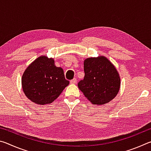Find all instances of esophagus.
I'll return each instance as SVG.
<instances>
[{
    "mask_svg": "<svg viewBox=\"0 0 151 151\" xmlns=\"http://www.w3.org/2000/svg\"><path fill=\"white\" fill-rule=\"evenodd\" d=\"M76 79L75 78H73V79H72V80H71L70 81V83H71V84H76Z\"/></svg>",
    "mask_w": 151,
    "mask_h": 151,
    "instance_id": "obj_1",
    "label": "esophagus"
}]
</instances>
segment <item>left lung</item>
<instances>
[{
  "label": "left lung",
  "instance_id": "1",
  "mask_svg": "<svg viewBox=\"0 0 151 151\" xmlns=\"http://www.w3.org/2000/svg\"><path fill=\"white\" fill-rule=\"evenodd\" d=\"M85 77L78 86L93 104L102 105L118 94L121 78L114 66L103 56L90 57L84 61Z\"/></svg>",
  "mask_w": 151,
  "mask_h": 151
}]
</instances>
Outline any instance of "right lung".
Wrapping results in <instances>:
<instances>
[{"label":"right lung","mask_w":151,"mask_h":151,"mask_svg":"<svg viewBox=\"0 0 151 151\" xmlns=\"http://www.w3.org/2000/svg\"><path fill=\"white\" fill-rule=\"evenodd\" d=\"M68 85L63 68L57 67L54 59L46 56L33 61L22 76L25 95L32 103L42 105L52 103Z\"/></svg>","instance_id":"obj_1"}]
</instances>
